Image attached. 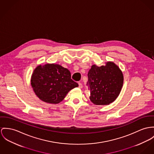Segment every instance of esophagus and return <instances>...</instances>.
Masks as SVG:
<instances>
[{
  "mask_svg": "<svg viewBox=\"0 0 154 154\" xmlns=\"http://www.w3.org/2000/svg\"><path fill=\"white\" fill-rule=\"evenodd\" d=\"M79 87L80 88H83V85H82V84L81 83H79Z\"/></svg>",
  "mask_w": 154,
  "mask_h": 154,
  "instance_id": "1",
  "label": "esophagus"
}]
</instances>
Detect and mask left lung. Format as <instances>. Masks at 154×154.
Instances as JSON below:
<instances>
[{
	"mask_svg": "<svg viewBox=\"0 0 154 154\" xmlns=\"http://www.w3.org/2000/svg\"><path fill=\"white\" fill-rule=\"evenodd\" d=\"M123 82V74L114 63L108 61L101 67L93 65L88 72L87 83L91 101L99 106L114 102L121 91Z\"/></svg>",
	"mask_w": 154,
	"mask_h": 154,
	"instance_id": "obj_1",
	"label": "left lung"
}]
</instances>
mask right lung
<instances>
[{"mask_svg": "<svg viewBox=\"0 0 154 154\" xmlns=\"http://www.w3.org/2000/svg\"><path fill=\"white\" fill-rule=\"evenodd\" d=\"M31 85L39 99L50 104L59 103L79 86L71 79L70 71L57 64L38 66L32 75Z\"/></svg>", "mask_w": 154, "mask_h": 154, "instance_id": "1", "label": "right lung"}]
</instances>
